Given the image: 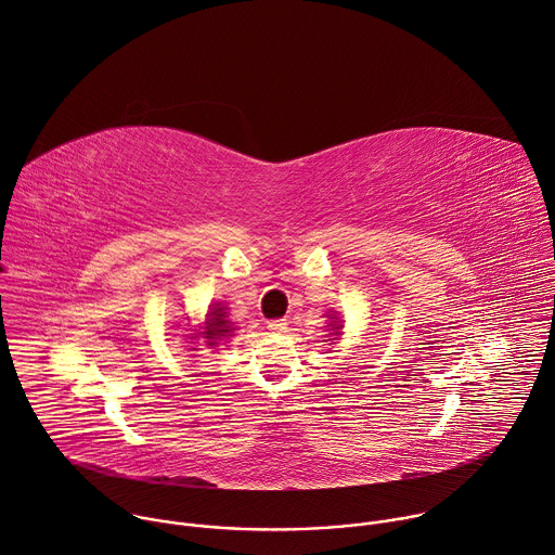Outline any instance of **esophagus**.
Returning a JSON list of instances; mask_svg holds the SVG:
<instances>
[{
	"label": "esophagus",
	"instance_id": "obj_1",
	"mask_svg": "<svg viewBox=\"0 0 555 555\" xmlns=\"http://www.w3.org/2000/svg\"><path fill=\"white\" fill-rule=\"evenodd\" d=\"M269 330L271 332H284L286 330V321L284 319H273V321H269Z\"/></svg>",
	"mask_w": 555,
	"mask_h": 555
}]
</instances>
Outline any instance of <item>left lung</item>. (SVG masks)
<instances>
[{
  "mask_svg": "<svg viewBox=\"0 0 555 555\" xmlns=\"http://www.w3.org/2000/svg\"><path fill=\"white\" fill-rule=\"evenodd\" d=\"M330 319H332V323H330V325H332V330H334V332H332V334H334V336H340V330H343V323H340V321H338V317H336V314H330ZM330 325H327V327H330ZM332 340H334V338H332Z\"/></svg>",
  "mask_w": 555,
  "mask_h": 555,
  "instance_id": "left-lung-1",
  "label": "left lung"
}]
</instances>
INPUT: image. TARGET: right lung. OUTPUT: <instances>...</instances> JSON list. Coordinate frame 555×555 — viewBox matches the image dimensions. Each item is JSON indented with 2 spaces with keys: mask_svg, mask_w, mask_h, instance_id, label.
Returning <instances> with one entry per match:
<instances>
[{
  "mask_svg": "<svg viewBox=\"0 0 555 555\" xmlns=\"http://www.w3.org/2000/svg\"><path fill=\"white\" fill-rule=\"evenodd\" d=\"M234 330H236L234 323L228 319V308L221 301H217L208 308L204 327L197 336L206 338V343L210 347H219V340H225V338L234 336ZM197 336H191V338H197Z\"/></svg>",
  "mask_w": 555,
  "mask_h": 555,
  "instance_id": "obj_1",
  "label": "right lung"
}]
</instances>
